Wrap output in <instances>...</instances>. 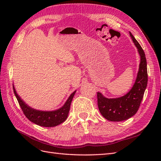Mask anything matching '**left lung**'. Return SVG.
Listing matches in <instances>:
<instances>
[{"mask_svg":"<svg viewBox=\"0 0 161 161\" xmlns=\"http://www.w3.org/2000/svg\"><path fill=\"white\" fill-rule=\"evenodd\" d=\"M130 36L140 56L139 69L133 86L128 93L118 98H107L101 92H97V103L100 113L111 121H121L134 116L139 109L147 86V64L144 52L131 32Z\"/></svg>","mask_w":161,"mask_h":161,"instance_id":"left-lung-1","label":"left lung"}]
</instances>
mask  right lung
Segmentation results:
<instances>
[{"mask_svg": "<svg viewBox=\"0 0 161 161\" xmlns=\"http://www.w3.org/2000/svg\"><path fill=\"white\" fill-rule=\"evenodd\" d=\"M13 88L14 95H15L19 104L26 118L31 122L38 125L49 128L60 125L67 119L69 116L72 100L76 91H75L72 92L65 102V103L60 108L53 111H40L33 109L26 104L25 102L23 101L17 93L14 85H13Z\"/></svg>", "mask_w": 161, "mask_h": 161, "instance_id": "obj_1", "label": "right lung"}]
</instances>
